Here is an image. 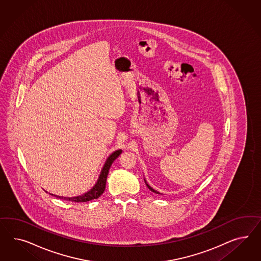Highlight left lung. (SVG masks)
Segmentation results:
<instances>
[{
	"label": "left lung",
	"mask_w": 261,
	"mask_h": 261,
	"mask_svg": "<svg viewBox=\"0 0 261 261\" xmlns=\"http://www.w3.org/2000/svg\"><path fill=\"white\" fill-rule=\"evenodd\" d=\"M144 182H145V184H146L147 188H148V189H149V190H150L152 192H154V193H157V194H160V192H159V191H157V190H155L154 189H152V188H151L150 186H149V185L146 182V181H145V179H144Z\"/></svg>",
	"instance_id": "8db88e82"
}]
</instances>
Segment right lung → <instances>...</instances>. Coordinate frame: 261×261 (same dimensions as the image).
Segmentation results:
<instances>
[{
    "instance_id": "obj_1",
    "label": "right lung",
    "mask_w": 261,
    "mask_h": 261,
    "mask_svg": "<svg viewBox=\"0 0 261 261\" xmlns=\"http://www.w3.org/2000/svg\"><path fill=\"white\" fill-rule=\"evenodd\" d=\"M121 152L122 151L119 149V150H116L111 154L110 156L106 160V162L103 166V168L101 169L100 175L97 179V182H95L94 188L92 190H89L86 193H84L83 195L76 196V197H63V196H57V195L51 194V193H50V195L56 196V198H59V199H63V200L71 201V202H76V203H83V202H88V201H91V200H94V199H97L105 190L107 176L109 173V169H110L113 162L119 157Z\"/></svg>"
}]
</instances>
